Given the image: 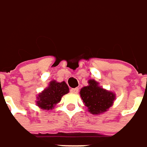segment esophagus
<instances>
[{
	"label": "esophagus",
	"mask_w": 147,
	"mask_h": 147,
	"mask_svg": "<svg viewBox=\"0 0 147 147\" xmlns=\"http://www.w3.org/2000/svg\"><path fill=\"white\" fill-rule=\"evenodd\" d=\"M78 91H79V88H71V89H70V92H71L72 93H74V94H77V93L78 92Z\"/></svg>",
	"instance_id": "1"
}]
</instances>
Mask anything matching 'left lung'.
Listing matches in <instances>:
<instances>
[{"mask_svg":"<svg viewBox=\"0 0 147 147\" xmlns=\"http://www.w3.org/2000/svg\"><path fill=\"white\" fill-rule=\"evenodd\" d=\"M88 85L81 88L80 96L84 105L88 108V112L92 115H99L107 112L114 103L115 92H111L100 86L99 82L89 79Z\"/></svg>","mask_w":147,"mask_h":147,"instance_id":"obj_1","label":"left lung"}]
</instances>
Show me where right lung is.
Segmentation results:
<instances>
[{
  "instance_id": "right-lung-1",
  "label": "right lung",
  "mask_w": 147,
  "mask_h": 147,
  "mask_svg": "<svg viewBox=\"0 0 147 147\" xmlns=\"http://www.w3.org/2000/svg\"><path fill=\"white\" fill-rule=\"evenodd\" d=\"M69 90L68 85L65 82H58L53 80L45 89L37 95L36 105L42 110H51L61 101L62 96L68 93Z\"/></svg>"
}]
</instances>
